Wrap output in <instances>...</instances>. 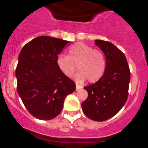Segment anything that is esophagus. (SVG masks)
Returning a JSON list of instances; mask_svg holds the SVG:
<instances>
[{
    "label": "esophagus",
    "instance_id": "esophagus-1",
    "mask_svg": "<svg viewBox=\"0 0 148 148\" xmlns=\"http://www.w3.org/2000/svg\"><path fill=\"white\" fill-rule=\"evenodd\" d=\"M81 88H82V86H80L79 84H76V90H79Z\"/></svg>",
    "mask_w": 148,
    "mask_h": 148
}]
</instances>
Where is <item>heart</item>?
I'll list each match as a JSON object with an SVG mask.
<instances>
[{
	"label": "heart",
	"instance_id": "1",
	"mask_svg": "<svg viewBox=\"0 0 148 148\" xmlns=\"http://www.w3.org/2000/svg\"><path fill=\"white\" fill-rule=\"evenodd\" d=\"M56 64L59 70L67 77H71L78 67L79 72L75 76L76 81L83 82L88 79L90 83H95L104 74L106 59L101 51L78 42L69 48L68 56L63 54L58 56Z\"/></svg>",
	"mask_w": 148,
	"mask_h": 148
}]
</instances>
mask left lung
I'll list each match as a JSON object with an SVG mask.
<instances>
[{"label":"left lung","mask_w":148,"mask_h":148,"mask_svg":"<svg viewBox=\"0 0 148 148\" xmlns=\"http://www.w3.org/2000/svg\"><path fill=\"white\" fill-rule=\"evenodd\" d=\"M95 45L106 56V69L97 82L84 87L88 96L81 107L88 118L102 122L117 114L126 103L130 70L125 54L111 42L96 40Z\"/></svg>","instance_id":"left-lung-1"}]
</instances>
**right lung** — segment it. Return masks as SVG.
I'll list each match as a JSON object with an SVG mask.
<instances>
[{"mask_svg":"<svg viewBox=\"0 0 148 148\" xmlns=\"http://www.w3.org/2000/svg\"><path fill=\"white\" fill-rule=\"evenodd\" d=\"M69 42L40 36L27 43L18 56L17 92L33 116L49 120L60 113L65 97L76 89L74 81L59 70L56 59Z\"/></svg>","mask_w":148,"mask_h":148,"instance_id":"add662e5","label":"right lung"}]
</instances>
